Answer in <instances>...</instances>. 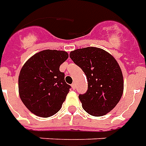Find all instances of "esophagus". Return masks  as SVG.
<instances>
[{
    "instance_id": "1",
    "label": "esophagus",
    "mask_w": 146,
    "mask_h": 146,
    "mask_svg": "<svg viewBox=\"0 0 146 146\" xmlns=\"http://www.w3.org/2000/svg\"><path fill=\"white\" fill-rule=\"evenodd\" d=\"M71 86H72V89H73V90H75V88H76V84H75V83H73V84L71 85Z\"/></svg>"
}]
</instances>
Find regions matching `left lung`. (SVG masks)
I'll return each mask as SVG.
<instances>
[{"instance_id": "left-lung-1", "label": "left lung", "mask_w": 146, "mask_h": 146, "mask_svg": "<svg viewBox=\"0 0 146 146\" xmlns=\"http://www.w3.org/2000/svg\"><path fill=\"white\" fill-rule=\"evenodd\" d=\"M69 56L87 77L88 90L79 95L84 110L94 117L110 112L124 90L122 72L117 61L110 53L97 47L77 48Z\"/></svg>"}]
</instances>
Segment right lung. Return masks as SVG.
<instances>
[{
	"label": "right lung",
	"instance_id": "add662e5",
	"mask_svg": "<svg viewBox=\"0 0 146 146\" xmlns=\"http://www.w3.org/2000/svg\"><path fill=\"white\" fill-rule=\"evenodd\" d=\"M68 57L65 51L45 49L32 56L22 66L18 78L19 95L33 114L48 117L60 110L70 86L59 68Z\"/></svg>",
	"mask_w": 146,
	"mask_h": 146
}]
</instances>
